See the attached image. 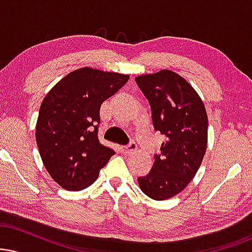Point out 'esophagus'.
I'll return each instance as SVG.
<instances>
[{
    "label": "esophagus",
    "instance_id": "1",
    "mask_svg": "<svg viewBox=\"0 0 252 252\" xmlns=\"http://www.w3.org/2000/svg\"><path fill=\"white\" fill-rule=\"evenodd\" d=\"M136 149H137V146H136L135 142H130L128 146L121 147V152L124 153V154H130V153L135 152Z\"/></svg>",
    "mask_w": 252,
    "mask_h": 252
}]
</instances>
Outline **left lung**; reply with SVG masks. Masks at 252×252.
<instances>
[{
  "mask_svg": "<svg viewBox=\"0 0 252 252\" xmlns=\"http://www.w3.org/2000/svg\"><path fill=\"white\" fill-rule=\"evenodd\" d=\"M149 100L155 130L166 136L152 170L137 179L154 200H166L184 190L194 178L207 148L206 109L198 92L170 70L135 78Z\"/></svg>",
  "mask_w": 252,
  "mask_h": 252,
  "instance_id": "obj_1",
  "label": "left lung"
}]
</instances>
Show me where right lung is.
<instances>
[{"label": "right lung", "mask_w": 252, "mask_h": 252, "mask_svg": "<svg viewBox=\"0 0 252 252\" xmlns=\"http://www.w3.org/2000/svg\"><path fill=\"white\" fill-rule=\"evenodd\" d=\"M128 79V74L82 67L60 79L43 98L36 144L46 170L63 189L89 187L115 154L98 140L99 110Z\"/></svg>", "instance_id": "obj_1"}]
</instances>
